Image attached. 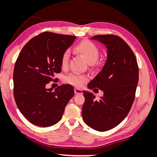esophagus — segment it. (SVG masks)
<instances>
[{
  "mask_svg": "<svg viewBox=\"0 0 157 157\" xmlns=\"http://www.w3.org/2000/svg\"><path fill=\"white\" fill-rule=\"evenodd\" d=\"M75 94H82V91L81 90L78 89V88H75Z\"/></svg>",
  "mask_w": 157,
  "mask_h": 157,
  "instance_id": "obj_1",
  "label": "esophagus"
}]
</instances>
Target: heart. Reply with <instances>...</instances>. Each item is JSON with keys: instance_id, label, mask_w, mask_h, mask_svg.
<instances>
[{"instance_id": "heart-1", "label": "heart", "mask_w": 157, "mask_h": 157, "mask_svg": "<svg viewBox=\"0 0 157 157\" xmlns=\"http://www.w3.org/2000/svg\"><path fill=\"white\" fill-rule=\"evenodd\" d=\"M75 50L81 54L89 64H94L97 61L99 56V50L96 44L89 40H84L75 46ZM70 57L69 50L64 51L61 58V65L62 67H67ZM88 78L86 75H80L77 73H71L66 75L63 78L65 83L80 88L82 86L84 83L87 81Z\"/></svg>"}]
</instances>
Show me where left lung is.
<instances>
[{
    "mask_svg": "<svg viewBox=\"0 0 157 157\" xmlns=\"http://www.w3.org/2000/svg\"><path fill=\"white\" fill-rule=\"evenodd\" d=\"M91 39L101 42L107 49L105 65L88 84L90 89L102 90L103 96L96 100L92 92L83 91L82 115L88 126L104 132L119 124L129 113L138 83L139 69L134 52L121 37L101 35Z\"/></svg>",
    "mask_w": 157,
    "mask_h": 157,
    "instance_id": "8db88e82",
    "label": "left lung"
}]
</instances>
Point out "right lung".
Instances as JSON below:
<instances>
[{"label": "right lung", "mask_w": 157, "mask_h": 157, "mask_svg": "<svg viewBox=\"0 0 157 157\" xmlns=\"http://www.w3.org/2000/svg\"><path fill=\"white\" fill-rule=\"evenodd\" d=\"M75 36L44 32L23 46L13 70V96L19 110L34 125L49 127L62 117L74 96L70 84L53 88L46 85L61 71V58Z\"/></svg>", "instance_id": "1"}]
</instances>
